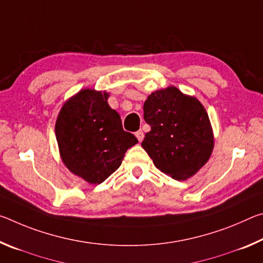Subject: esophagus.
Returning <instances> with one entry per match:
<instances>
[{"mask_svg":"<svg viewBox=\"0 0 263 263\" xmlns=\"http://www.w3.org/2000/svg\"><path fill=\"white\" fill-rule=\"evenodd\" d=\"M136 137L138 138V140H139V141L141 142V141H142V139H144L145 135H144V132H142L141 130H139V131H137V132H136Z\"/></svg>","mask_w":263,"mask_h":263,"instance_id":"34e87169","label":"esophagus"}]
</instances>
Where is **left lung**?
Masks as SVG:
<instances>
[{"label": "left lung", "instance_id": "left-lung-1", "mask_svg": "<svg viewBox=\"0 0 263 263\" xmlns=\"http://www.w3.org/2000/svg\"><path fill=\"white\" fill-rule=\"evenodd\" d=\"M144 118L151 131L141 146L164 174L186 180L210 158V121L204 106L194 97L175 87L157 90L145 101Z\"/></svg>", "mask_w": 263, "mask_h": 263}]
</instances>
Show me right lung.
I'll use <instances>...</instances> for the list:
<instances>
[{"mask_svg": "<svg viewBox=\"0 0 263 263\" xmlns=\"http://www.w3.org/2000/svg\"><path fill=\"white\" fill-rule=\"evenodd\" d=\"M109 94L83 89L62 106L55 124L61 159L73 174L100 184L121 166L126 151L138 142L124 131Z\"/></svg>", "mask_w": 263, "mask_h": 263, "instance_id": "1", "label": "right lung"}]
</instances>
